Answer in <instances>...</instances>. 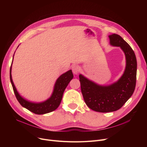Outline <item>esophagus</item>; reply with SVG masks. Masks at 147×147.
<instances>
[{
  "label": "esophagus",
  "instance_id": "1",
  "mask_svg": "<svg viewBox=\"0 0 147 147\" xmlns=\"http://www.w3.org/2000/svg\"><path fill=\"white\" fill-rule=\"evenodd\" d=\"M72 71L74 74H78L80 71V68L78 65H73L72 67Z\"/></svg>",
  "mask_w": 147,
  "mask_h": 147
}]
</instances>
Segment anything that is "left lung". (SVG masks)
<instances>
[{
  "label": "left lung",
  "mask_w": 147,
  "mask_h": 147,
  "mask_svg": "<svg viewBox=\"0 0 147 147\" xmlns=\"http://www.w3.org/2000/svg\"><path fill=\"white\" fill-rule=\"evenodd\" d=\"M109 37L110 45L120 47L126 57V68L121 78L110 85L102 86L79 75L84 102L91 110L100 113L119 110L132 95L136 86L137 61L134 51L120 36L113 34Z\"/></svg>",
  "instance_id": "obj_1"
}]
</instances>
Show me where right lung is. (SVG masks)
Segmentation results:
<instances>
[{
	"label": "right lung",
	"instance_id": "obj_1",
	"mask_svg": "<svg viewBox=\"0 0 147 147\" xmlns=\"http://www.w3.org/2000/svg\"><path fill=\"white\" fill-rule=\"evenodd\" d=\"M11 69L12 65L10 68V80L14 94L18 100V101L23 107L26 108V109L28 110L31 112L36 114H44L55 110L59 107L61 102L64 92L66 87L67 86L69 82L73 78V74L71 69L61 75L55 82L52 94L51 97L43 102L36 103L27 101V100L25 99L24 98H22L19 94L12 81Z\"/></svg>",
	"mask_w": 147,
	"mask_h": 147
}]
</instances>
